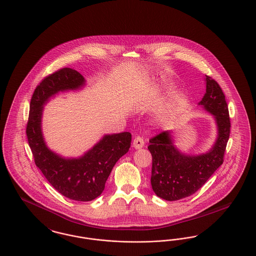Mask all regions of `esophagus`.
Instances as JSON below:
<instances>
[{
	"mask_svg": "<svg viewBox=\"0 0 256 256\" xmlns=\"http://www.w3.org/2000/svg\"><path fill=\"white\" fill-rule=\"evenodd\" d=\"M132 146L134 148L136 149H141L143 148L144 146V140L141 136H136V138L134 139V142H132Z\"/></svg>",
	"mask_w": 256,
	"mask_h": 256,
	"instance_id": "obj_1",
	"label": "esophagus"
}]
</instances>
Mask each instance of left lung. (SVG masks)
Here are the masks:
<instances>
[{
	"mask_svg": "<svg viewBox=\"0 0 256 256\" xmlns=\"http://www.w3.org/2000/svg\"><path fill=\"white\" fill-rule=\"evenodd\" d=\"M206 92L198 104L216 120L218 137L212 149L205 154H184L173 143L171 132H162L150 139L148 149L152 158L150 184L158 197L176 201L190 196L208 180L224 164L230 134V119L226 96L220 85L206 76Z\"/></svg>",
	"mask_w": 256,
	"mask_h": 256,
	"instance_id": "1",
	"label": "left lung"
}]
</instances>
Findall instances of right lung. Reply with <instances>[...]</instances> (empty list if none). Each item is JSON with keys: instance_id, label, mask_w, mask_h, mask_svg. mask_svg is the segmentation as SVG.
Masks as SVG:
<instances>
[{"instance_id": "right-lung-1", "label": "right lung", "mask_w": 256, "mask_h": 256, "mask_svg": "<svg viewBox=\"0 0 256 256\" xmlns=\"http://www.w3.org/2000/svg\"><path fill=\"white\" fill-rule=\"evenodd\" d=\"M84 85V77L70 68L46 76L32 94L26 128L36 166L58 192L76 201H92L102 194L113 167L132 142L130 132L106 134L77 158H62L46 146L42 132L44 106L59 92L78 90Z\"/></svg>"}]
</instances>
